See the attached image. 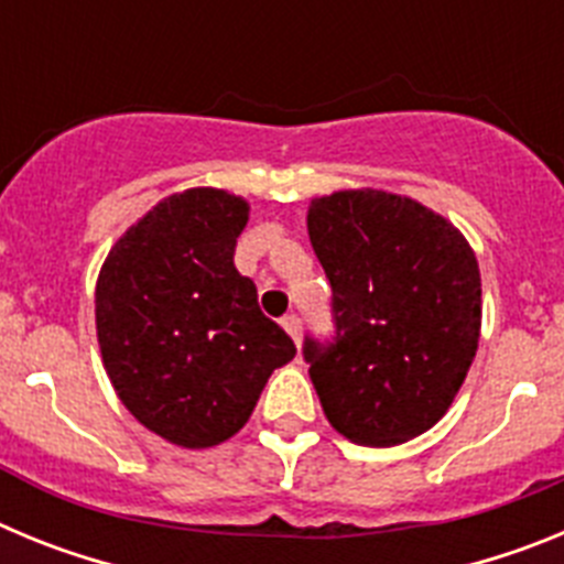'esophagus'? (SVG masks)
Returning a JSON list of instances; mask_svg holds the SVG:
<instances>
[{
    "mask_svg": "<svg viewBox=\"0 0 564 564\" xmlns=\"http://www.w3.org/2000/svg\"><path fill=\"white\" fill-rule=\"evenodd\" d=\"M282 327H285L288 336L299 344V338H302V318H299L296 313H288V316L282 318Z\"/></svg>",
    "mask_w": 564,
    "mask_h": 564,
    "instance_id": "1",
    "label": "esophagus"
}]
</instances>
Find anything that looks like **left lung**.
I'll list each match as a JSON object with an SVG mask.
<instances>
[{
  "label": "left lung",
  "instance_id": "1",
  "mask_svg": "<svg viewBox=\"0 0 564 564\" xmlns=\"http://www.w3.org/2000/svg\"><path fill=\"white\" fill-rule=\"evenodd\" d=\"M307 234L333 288L336 341H305L338 435L398 446L460 392L482 322L480 265L443 214L383 188L313 197Z\"/></svg>",
  "mask_w": 564,
  "mask_h": 564
}]
</instances>
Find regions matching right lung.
<instances>
[{
    "label": "right lung",
    "instance_id": "add662e5",
    "mask_svg": "<svg viewBox=\"0 0 564 564\" xmlns=\"http://www.w3.org/2000/svg\"><path fill=\"white\" fill-rule=\"evenodd\" d=\"M248 212L226 188L169 194L121 234L98 273L104 370L123 406L183 449L237 435L271 372L296 356L234 268Z\"/></svg>",
    "mask_w": 564,
    "mask_h": 564
}]
</instances>
